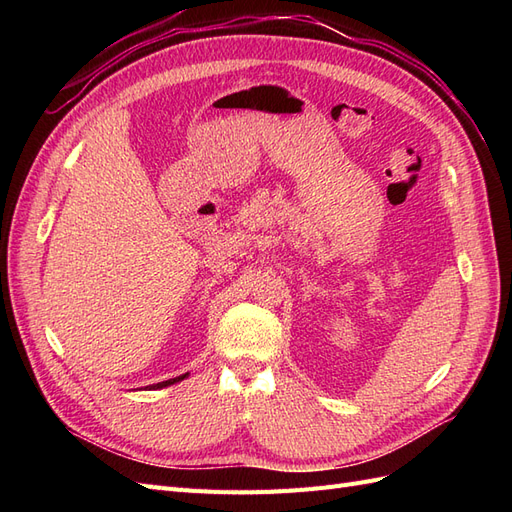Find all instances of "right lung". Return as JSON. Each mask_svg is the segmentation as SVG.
Wrapping results in <instances>:
<instances>
[{"label": "right lung", "mask_w": 512, "mask_h": 512, "mask_svg": "<svg viewBox=\"0 0 512 512\" xmlns=\"http://www.w3.org/2000/svg\"><path fill=\"white\" fill-rule=\"evenodd\" d=\"M183 378H188V374H181V376H177V378H170V380H164V382H158V384H149V386H145V389H164V386L175 384V382H179V380H183Z\"/></svg>", "instance_id": "1"}]
</instances>
